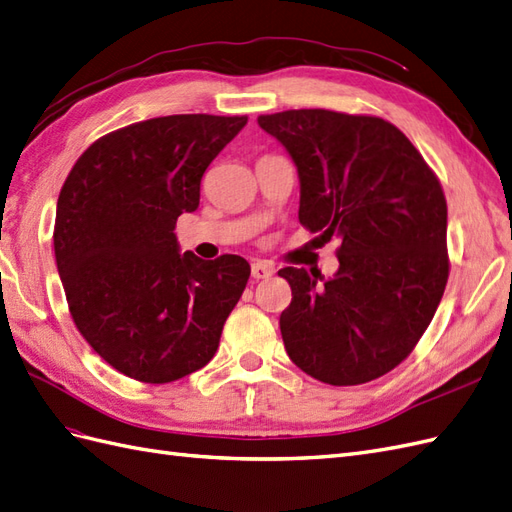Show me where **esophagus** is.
I'll return each mask as SVG.
<instances>
[{"instance_id":"esophagus-1","label":"esophagus","mask_w":512,"mask_h":512,"mask_svg":"<svg viewBox=\"0 0 512 512\" xmlns=\"http://www.w3.org/2000/svg\"><path fill=\"white\" fill-rule=\"evenodd\" d=\"M251 274H253V279H270L274 274V264L266 259H257V261H253Z\"/></svg>"}]
</instances>
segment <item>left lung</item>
Wrapping results in <instances>:
<instances>
[{
	"mask_svg": "<svg viewBox=\"0 0 512 512\" xmlns=\"http://www.w3.org/2000/svg\"><path fill=\"white\" fill-rule=\"evenodd\" d=\"M298 170V220L337 235L339 270H279L287 355L329 385H361L396 368L435 316L448 283V205L437 175L402 131L378 116L333 110L264 114Z\"/></svg>",
	"mask_w": 512,
	"mask_h": 512,
	"instance_id": "8db88e82",
	"label": "left lung"
}]
</instances>
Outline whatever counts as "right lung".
<instances>
[{"instance_id":"1","label":"right lung","mask_w":512,"mask_h":512,"mask_svg":"<svg viewBox=\"0 0 512 512\" xmlns=\"http://www.w3.org/2000/svg\"><path fill=\"white\" fill-rule=\"evenodd\" d=\"M246 116L173 114L116 129L58 196L54 251L77 331L114 370L173 383L212 361L251 266L179 253L175 225Z\"/></svg>"}]
</instances>
